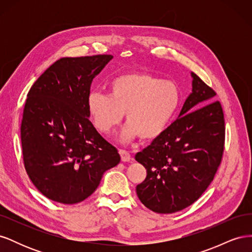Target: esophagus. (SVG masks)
<instances>
[{
    "label": "esophagus",
    "mask_w": 252,
    "mask_h": 252,
    "mask_svg": "<svg viewBox=\"0 0 252 252\" xmlns=\"http://www.w3.org/2000/svg\"><path fill=\"white\" fill-rule=\"evenodd\" d=\"M119 154H120V156H121V159H122V161H123V162H130L131 159H132L131 155L129 154V151H127V150L120 149Z\"/></svg>",
    "instance_id": "34e87169"
}]
</instances>
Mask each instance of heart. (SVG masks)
<instances>
[{
    "label": "heart",
    "instance_id": "b5f03b06",
    "mask_svg": "<svg viewBox=\"0 0 252 252\" xmlns=\"http://www.w3.org/2000/svg\"><path fill=\"white\" fill-rule=\"evenodd\" d=\"M108 89L109 95H88V113L103 134L120 125L126 113L127 124L121 133L123 143L139 136L144 141L158 139L168 128L181 102L177 84L146 72L119 74L110 81Z\"/></svg>",
    "mask_w": 252,
    "mask_h": 252
}]
</instances>
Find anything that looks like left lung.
Masks as SVG:
<instances>
[{"mask_svg": "<svg viewBox=\"0 0 252 252\" xmlns=\"http://www.w3.org/2000/svg\"><path fill=\"white\" fill-rule=\"evenodd\" d=\"M192 91L179 118L148 147L135 155L147 170L136 186L152 211L173 213L194 203L210 185L222 161L225 122L215 90L191 72Z\"/></svg>", "mask_w": 252, "mask_h": 252, "instance_id": "8db88e82", "label": "left lung"}]
</instances>
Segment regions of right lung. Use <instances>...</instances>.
I'll return each instance as SVG.
<instances>
[{
	"mask_svg": "<svg viewBox=\"0 0 252 252\" xmlns=\"http://www.w3.org/2000/svg\"><path fill=\"white\" fill-rule=\"evenodd\" d=\"M110 55L62 58L30 88L21 125L24 166L49 200L77 204L93 194L121 158L89 121L93 80Z\"/></svg>",
	"mask_w": 252,
	"mask_h": 252,
	"instance_id": "obj_1",
	"label": "right lung"
}]
</instances>
